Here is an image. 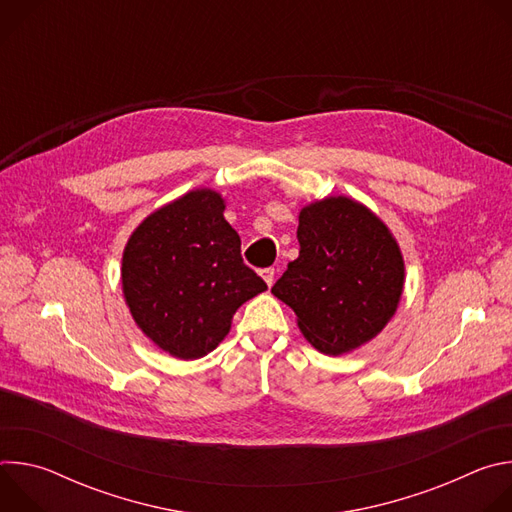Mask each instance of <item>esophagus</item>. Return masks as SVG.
<instances>
[{
  "label": "esophagus",
  "mask_w": 512,
  "mask_h": 512,
  "mask_svg": "<svg viewBox=\"0 0 512 512\" xmlns=\"http://www.w3.org/2000/svg\"><path fill=\"white\" fill-rule=\"evenodd\" d=\"M261 277H263V281L271 287V285H273V277H275V269H273V267L261 269Z\"/></svg>",
  "instance_id": "1"
}]
</instances>
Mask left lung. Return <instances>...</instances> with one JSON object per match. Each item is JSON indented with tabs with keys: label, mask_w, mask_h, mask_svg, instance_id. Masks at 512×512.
<instances>
[{
	"label": "left lung",
	"mask_w": 512,
	"mask_h": 512,
	"mask_svg": "<svg viewBox=\"0 0 512 512\" xmlns=\"http://www.w3.org/2000/svg\"><path fill=\"white\" fill-rule=\"evenodd\" d=\"M300 257L271 294L298 316L306 340L344 354L373 340L393 318L405 281L401 249L367 206L328 196L302 208Z\"/></svg>",
	"instance_id": "8db88e82"
}]
</instances>
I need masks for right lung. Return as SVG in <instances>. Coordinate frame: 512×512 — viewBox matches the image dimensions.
<instances>
[{"label": "right lung", "instance_id": "add662e5", "mask_svg": "<svg viewBox=\"0 0 512 512\" xmlns=\"http://www.w3.org/2000/svg\"><path fill=\"white\" fill-rule=\"evenodd\" d=\"M223 212L221 194L192 190L145 218L123 251V296L135 324L182 360L214 350L235 312L267 289L243 263Z\"/></svg>", "mask_w": 512, "mask_h": 512}]
</instances>
